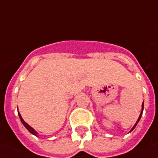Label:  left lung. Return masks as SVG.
<instances>
[{"label": "left lung", "instance_id": "1", "mask_svg": "<svg viewBox=\"0 0 158 158\" xmlns=\"http://www.w3.org/2000/svg\"><path fill=\"white\" fill-rule=\"evenodd\" d=\"M143 105H142V112H141V114H140V115H139V118H138V120H137L136 123H135V124H134V127H133V128H132L131 131H133V130H134V128H135V127H136L137 123H139V121L140 120V118H141V116H142V114H143ZM131 131H130V132H131Z\"/></svg>", "mask_w": 158, "mask_h": 158}]
</instances>
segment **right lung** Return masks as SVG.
<instances>
[{
  "mask_svg": "<svg viewBox=\"0 0 158 158\" xmlns=\"http://www.w3.org/2000/svg\"><path fill=\"white\" fill-rule=\"evenodd\" d=\"M18 114H19V118H20V121H21L22 123H23V124H24V127H25V128H26V129H28V130H29V131L30 132V133H31V134H34V135H35V136H37V132L35 131V129H33V128H31V127H30V126H29V124H28V123H25V122H24V119H23V118H22L21 115H20V114H19V112H18Z\"/></svg>",
  "mask_w": 158,
  "mask_h": 158,
  "instance_id": "obj_1",
  "label": "right lung"
}]
</instances>
